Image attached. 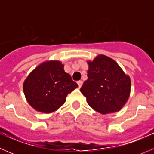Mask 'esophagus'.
I'll list each match as a JSON object with an SVG mask.
<instances>
[{
  "instance_id": "34e87169",
  "label": "esophagus",
  "mask_w": 154,
  "mask_h": 154,
  "mask_svg": "<svg viewBox=\"0 0 154 154\" xmlns=\"http://www.w3.org/2000/svg\"><path fill=\"white\" fill-rule=\"evenodd\" d=\"M77 84H78L79 88H81L82 85H83V81H81V80H80V81L77 82Z\"/></svg>"
}]
</instances>
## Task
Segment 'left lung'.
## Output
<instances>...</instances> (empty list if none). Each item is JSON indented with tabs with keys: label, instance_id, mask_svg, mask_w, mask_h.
Here are the masks:
<instances>
[{
	"label": "left lung",
	"instance_id": "obj_1",
	"mask_svg": "<svg viewBox=\"0 0 154 154\" xmlns=\"http://www.w3.org/2000/svg\"><path fill=\"white\" fill-rule=\"evenodd\" d=\"M88 79L80 88L88 104L101 114L114 113L128 100L131 80L113 59L99 54L87 60Z\"/></svg>",
	"mask_w": 154,
	"mask_h": 154
}]
</instances>
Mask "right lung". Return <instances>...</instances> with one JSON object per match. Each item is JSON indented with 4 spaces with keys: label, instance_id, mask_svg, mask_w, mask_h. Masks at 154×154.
I'll return each instance as SVG.
<instances>
[{
    "label": "right lung",
    "instance_id": "add662e5",
    "mask_svg": "<svg viewBox=\"0 0 154 154\" xmlns=\"http://www.w3.org/2000/svg\"><path fill=\"white\" fill-rule=\"evenodd\" d=\"M78 85L64 71L59 60L42 63L28 74L23 83L26 100L37 112L51 113L65 103L66 97Z\"/></svg>",
    "mask_w": 154,
    "mask_h": 154
}]
</instances>
